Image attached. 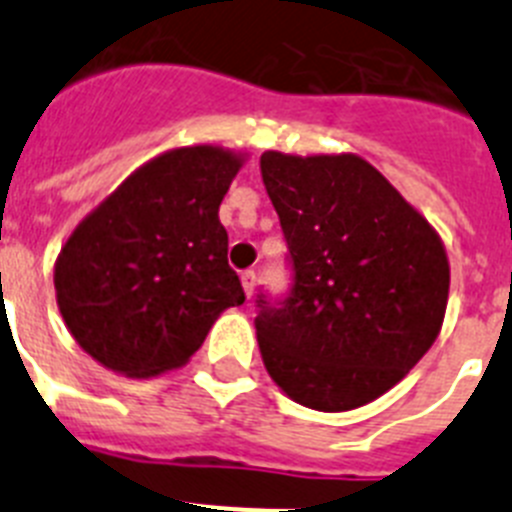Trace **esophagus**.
<instances>
[{
  "label": "esophagus",
  "mask_w": 512,
  "mask_h": 512,
  "mask_svg": "<svg viewBox=\"0 0 512 512\" xmlns=\"http://www.w3.org/2000/svg\"><path fill=\"white\" fill-rule=\"evenodd\" d=\"M241 284H243V292H246V297L251 300L253 289H256V274H253V271H243Z\"/></svg>",
  "instance_id": "esophagus-1"
}]
</instances>
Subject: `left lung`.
<instances>
[{
  "mask_svg": "<svg viewBox=\"0 0 512 512\" xmlns=\"http://www.w3.org/2000/svg\"><path fill=\"white\" fill-rule=\"evenodd\" d=\"M261 176L295 269L287 300H259L266 372L305 408H361L441 333L451 282L441 235L356 153L266 151Z\"/></svg>",
  "mask_w": 512,
  "mask_h": 512,
  "instance_id": "1",
  "label": "left lung"
}]
</instances>
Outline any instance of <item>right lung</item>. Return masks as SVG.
I'll use <instances>...</instances> for the list:
<instances>
[{"label":"right lung","instance_id":"right-lung-1","mask_svg":"<svg viewBox=\"0 0 512 512\" xmlns=\"http://www.w3.org/2000/svg\"><path fill=\"white\" fill-rule=\"evenodd\" d=\"M246 153L171 148L74 228L53 266L61 318L94 361L130 379L179 369L220 312L243 305L220 202Z\"/></svg>","mask_w":512,"mask_h":512}]
</instances>
